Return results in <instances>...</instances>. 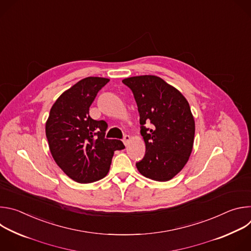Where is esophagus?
Here are the masks:
<instances>
[{
    "label": "esophagus",
    "mask_w": 251,
    "mask_h": 251,
    "mask_svg": "<svg viewBox=\"0 0 251 251\" xmlns=\"http://www.w3.org/2000/svg\"><path fill=\"white\" fill-rule=\"evenodd\" d=\"M131 141V137L129 135H125L124 138H123V143L127 146L129 144V142Z\"/></svg>",
    "instance_id": "34e87169"
}]
</instances>
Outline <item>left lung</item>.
Returning <instances> with one entry per match:
<instances>
[{"label": "left lung", "mask_w": 251, "mask_h": 251, "mask_svg": "<svg viewBox=\"0 0 251 251\" xmlns=\"http://www.w3.org/2000/svg\"><path fill=\"white\" fill-rule=\"evenodd\" d=\"M133 92L140 114L146 154L136 167L141 175L167 182L180 173L191 156L195 119L185 96L161 77L140 75L122 80ZM146 123L152 128H146Z\"/></svg>", "instance_id": "obj_1"}]
</instances>
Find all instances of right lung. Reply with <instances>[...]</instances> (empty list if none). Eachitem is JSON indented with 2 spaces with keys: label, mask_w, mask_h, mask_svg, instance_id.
I'll return each instance as SVG.
<instances>
[{
  "label": "right lung",
  "mask_w": 251,
  "mask_h": 251,
  "mask_svg": "<svg viewBox=\"0 0 251 251\" xmlns=\"http://www.w3.org/2000/svg\"><path fill=\"white\" fill-rule=\"evenodd\" d=\"M108 78L89 76L65 90L53 103L46 135L53 160L74 181L96 182L109 172L114 151L125 148L106 139L107 123L89 116V107Z\"/></svg>",
  "instance_id": "1"
}]
</instances>
